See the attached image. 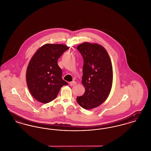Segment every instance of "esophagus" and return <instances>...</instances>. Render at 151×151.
<instances>
[{
    "instance_id": "34e87169",
    "label": "esophagus",
    "mask_w": 151,
    "mask_h": 151,
    "mask_svg": "<svg viewBox=\"0 0 151 151\" xmlns=\"http://www.w3.org/2000/svg\"><path fill=\"white\" fill-rule=\"evenodd\" d=\"M69 84H70V85L71 86H73L76 85L77 84V82H76V81H72V82H70L69 83Z\"/></svg>"
}]
</instances>
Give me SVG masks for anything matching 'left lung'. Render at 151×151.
I'll use <instances>...</instances> for the list:
<instances>
[{
  "label": "left lung",
  "mask_w": 151,
  "mask_h": 151,
  "mask_svg": "<svg viewBox=\"0 0 151 151\" xmlns=\"http://www.w3.org/2000/svg\"><path fill=\"white\" fill-rule=\"evenodd\" d=\"M77 49L83 58L82 83L84 94L77 97V102L83 109H94L107 98L112 83V67L106 49L97 44L84 42Z\"/></svg>",
  "instance_id": "left-lung-1"
}]
</instances>
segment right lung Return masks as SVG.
I'll use <instances>...</instances> for the list:
<instances>
[{
    "label": "right lung",
    "mask_w": 151,
    "mask_h": 151,
    "mask_svg": "<svg viewBox=\"0 0 151 151\" xmlns=\"http://www.w3.org/2000/svg\"><path fill=\"white\" fill-rule=\"evenodd\" d=\"M69 49L63 44H47L32 57L26 73L27 84L32 96L39 102L47 103L54 100L67 82L62 79L58 58Z\"/></svg>",
    "instance_id": "1"
}]
</instances>
